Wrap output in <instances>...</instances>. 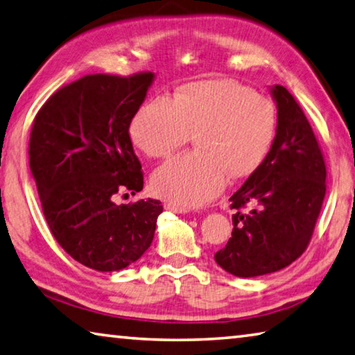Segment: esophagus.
<instances>
[{"label":"esophagus","mask_w":355,"mask_h":355,"mask_svg":"<svg viewBox=\"0 0 355 355\" xmlns=\"http://www.w3.org/2000/svg\"><path fill=\"white\" fill-rule=\"evenodd\" d=\"M164 208H166V209H171V211L180 213V214H184V213H188V209H186V208H180V207H175V205H172V203H164Z\"/></svg>","instance_id":"34e87169"}]
</instances>
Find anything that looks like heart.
Here are the masks:
<instances>
[{"mask_svg": "<svg viewBox=\"0 0 355 355\" xmlns=\"http://www.w3.org/2000/svg\"><path fill=\"white\" fill-rule=\"evenodd\" d=\"M131 142L152 158H167L196 131V152L177 156L152 177V189L180 208L205 205L227 177H249L268 158L277 135L271 100L227 80L180 87L175 98L156 95L135 112Z\"/></svg>", "mask_w": 355, "mask_h": 355, "instance_id": "heart-1", "label": "heart"}]
</instances>
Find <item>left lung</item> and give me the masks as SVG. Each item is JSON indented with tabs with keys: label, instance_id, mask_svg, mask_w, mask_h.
I'll use <instances>...</instances> for the list:
<instances>
[{
	"label": "left lung",
	"instance_id": "8db88e82",
	"mask_svg": "<svg viewBox=\"0 0 355 355\" xmlns=\"http://www.w3.org/2000/svg\"><path fill=\"white\" fill-rule=\"evenodd\" d=\"M271 95L277 135L260 169L230 197L232 238L214 254L236 277L280 271L302 255L326 196V164L307 117L284 86L275 84ZM248 205L254 208L241 214Z\"/></svg>",
	"mask_w": 355,
	"mask_h": 355
}]
</instances>
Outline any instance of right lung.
Instances as JSON below:
<instances>
[{
    "instance_id": "add662e5",
    "label": "right lung",
    "mask_w": 355,
    "mask_h": 355,
    "mask_svg": "<svg viewBox=\"0 0 355 355\" xmlns=\"http://www.w3.org/2000/svg\"><path fill=\"white\" fill-rule=\"evenodd\" d=\"M155 73L87 75L59 89L34 119L29 167L53 236L84 266H130L153 241L159 200L117 205L119 192L142 191L144 173L130 122Z\"/></svg>"
}]
</instances>
